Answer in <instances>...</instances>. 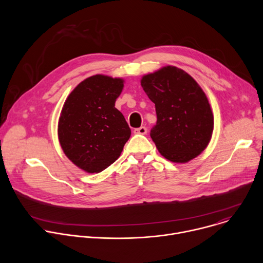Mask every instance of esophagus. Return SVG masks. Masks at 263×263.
<instances>
[{
    "instance_id": "34e87169",
    "label": "esophagus",
    "mask_w": 263,
    "mask_h": 263,
    "mask_svg": "<svg viewBox=\"0 0 263 263\" xmlns=\"http://www.w3.org/2000/svg\"><path fill=\"white\" fill-rule=\"evenodd\" d=\"M134 133H136V134H145L146 133V128L145 127H139V128H136L135 130H134Z\"/></svg>"
}]
</instances>
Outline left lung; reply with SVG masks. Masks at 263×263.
I'll list each match as a JSON object with an SVG mask.
<instances>
[{
    "instance_id": "8db88e82",
    "label": "left lung",
    "mask_w": 263,
    "mask_h": 263,
    "mask_svg": "<svg viewBox=\"0 0 263 263\" xmlns=\"http://www.w3.org/2000/svg\"><path fill=\"white\" fill-rule=\"evenodd\" d=\"M141 86L155 104L157 123L149 135L160 154L184 163L204 151L212 135L213 115L194 78L168 65L143 76Z\"/></svg>"
}]
</instances>
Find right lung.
<instances>
[{
	"mask_svg": "<svg viewBox=\"0 0 263 263\" xmlns=\"http://www.w3.org/2000/svg\"><path fill=\"white\" fill-rule=\"evenodd\" d=\"M124 80L96 74L66 99L58 124L64 154L80 168L100 173L121 155L131 130L115 105Z\"/></svg>",
	"mask_w": 263,
	"mask_h": 263,
	"instance_id": "right-lung-1",
	"label": "right lung"
}]
</instances>
